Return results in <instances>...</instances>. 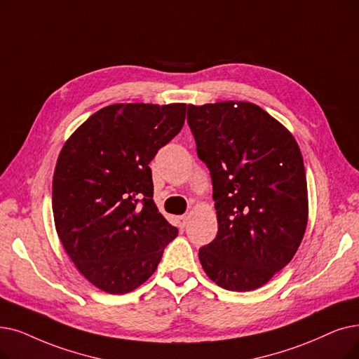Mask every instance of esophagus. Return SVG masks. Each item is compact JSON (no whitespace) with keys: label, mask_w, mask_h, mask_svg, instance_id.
Listing matches in <instances>:
<instances>
[{"label":"esophagus","mask_w":359,"mask_h":359,"mask_svg":"<svg viewBox=\"0 0 359 359\" xmlns=\"http://www.w3.org/2000/svg\"><path fill=\"white\" fill-rule=\"evenodd\" d=\"M188 220H189L188 215H180V217H177V222H179V226H180V227H184L186 223H188Z\"/></svg>","instance_id":"obj_1"}]
</instances>
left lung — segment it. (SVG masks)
Segmentation results:
<instances>
[{
	"mask_svg": "<svg viewBox=\"0 0 359 359\" xmlns=\"http://www.w3.org/2000/svg\"><path fill=\"white\" fill-rule=\"evenodd\" d=\"M198 157L212 179L218 231L199 249L220 287L255 290L290 262L308 223L302 154L293 135L261 107L223 101L188 107Z\"/></svg>",
	"mask_w": 359,
	"mask_h": 359,
	"instance_id": "obj_1",
	"label": "left lung"
}]
</instances>
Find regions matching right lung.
Here are the masks:
<instances>
[{
    "mask_svg": "<svg viewBox=\"0 0 359 359\" xmlns=\"http://www.w3.org/2000/svg\"><path fill=\"white\" fill-rule=\"evenodd\" d=\"M186 104H113L77 128L53 177L57 235L95 287L123 294L157 270L177 236L152 199L149 163L183 128Z\"/></svg>",
    "mask_w": 359,
    "mask_h": 359,
    "instance_id": "obj_1",
    "label": "right lung"
}]
</instances>
